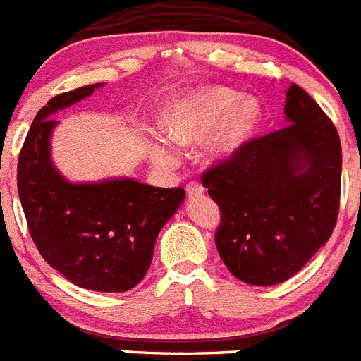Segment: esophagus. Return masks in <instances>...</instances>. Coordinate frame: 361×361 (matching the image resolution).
Returning a JSON list of instances; mask_svg holds the SVG:
<instances>
[{"mask_svg": "<svg viewBox=\"0 0 361 361\" xmlns=\"http://www.w3.org/2000/svg\"><path fill=\"white\" fill-rule=\"evenodd\" d=\"M186 193L190 197L202 195V193H204V188H202V184H199V183H190L186 186Z\"/></svg>", "mask_w": 361, "mask_h": 361, "instance_id": "esophagus-1", "label": "esophagus"}]
</instances>
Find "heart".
Returning a JSON list of instances; mask_svg holds the SVG:
<instances>
[{
  "label": "heart",
  "mask_w": 361,
  "mask_h": 361,
  "mask_svg": "<svg viewBox=\"0 0 361 361\" xmlns=\"http://www.w3.org/2000/svg\"><path fill=\"white\" fill-rule=\"evenodd\" d=\"M263 107L255 97H243L239 91L208 85L188 92L169 109L162 120L166 137H151L146 142V155L160 168H173L178 162L177 146H193L212 130L206 153L214 160L235 155L252 140L259 128Z\"/></svg>",
  "instance_id": "1"
}]
</instances>
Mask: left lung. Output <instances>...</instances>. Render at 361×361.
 Masks as SVG:
<instances>
[{
	"label": "left lung",
	"mask_w": 361,
	"mask_h": 361,
	"mask_svg": "<svg viewBox=\"0 0 361 361\" xmlns=\"http://www.w3.org/2000/svg\"><path fill=\"white\" fill-rule=\"evenodd\" d=\"M283 129L254 138L202 175L221 208L215 246L243 283L290 279L329 241L341 188L334 124L300 87L286 89Z\"/></svg>",
	"instance_id": "1"
}]
</instances>
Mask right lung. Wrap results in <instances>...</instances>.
Segmentation results:
<instances>
[{
    "instance_id": "obj_1",
    "label": "right lung",
    "mask_w": 361,
    "mask_h": 361,
    "mask_svg": "<svg viewBox=\"0 0 361 361\" xmlns=\"http://www.w3.org/2000/svg\"><path fill=\"white\" fill-rule=\"evenodd\" d=\"M104 84L61 92L38 111L18 160V193L42 257L76 286L126 292L142 281L160 230L186 199L183 188L129 177L73 183L51 155L54 113Z\"/></svg>"
}]
</instances>
